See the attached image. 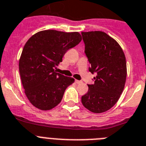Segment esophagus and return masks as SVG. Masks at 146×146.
<instances>
[{"mask_svg":"<svg viewBox=\"0 0 146 146\" xmlns=\"http://www.w3.org/2000/svg\"><path fill=\"white\" fill-rule=\"evenodd\" d=\"M75 82L76 84H81L82 83V81H79V80H75Z\"/></svg>","mask_w":146,"mask_h":146,"instance_id":"obj_1","label":"esophagus"}]
</instances>
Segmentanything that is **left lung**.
<instances>
[{"label": "left lung", "mask_w": 146, "mask_h": 146, "mask_svg": "<svg viewBox=\"0 0 146 146\" xmlns=\"http://www.w3.org/2000/svg\"><path fill=\"white\" fill-rule=\"evenodd\" d=\"M84 52L94 74L93 84L82 96L84 107L93 113H103L117 103L125 87L127 76L124 52L118 43L104 32L82 33Z\"/></svg>", "instance_id": "8db88e82"}]
</instances>
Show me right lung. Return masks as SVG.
I'll use <instances>...</instances> for the list:
<instances>
[{"label":"right lung","instance_id":"right-lung-1","mask_svg":"<svg viewBox=\"0 0 146 146\" xmlns=\"http://www.w3.org/2000/svg\"><path fill=\"white\" fill-rule=\"evenodd\" d=\"M82 41L77 33L52 29L38 32L27 41L19 60V72L25 94L32 105L47 111L61 102L74 79L56 73L64 55Z\"/></svg>","mask_w":146,"mask_h":146}]
</instances>
